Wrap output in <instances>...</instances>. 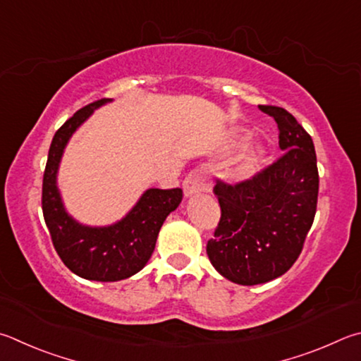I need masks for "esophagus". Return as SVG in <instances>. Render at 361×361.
<instances>
[{
	"label": "esophagus",
	"mask_w": 361,
	"mask_h": 361,
	"mask_svg": "<svg viewBox=\"0 0 361 361\" xmlns=\"http://www.w3.org/2000/svg\"><path fill=\"white\" fill-rule=\"evenodd\" d=\"M212 186L213 183L209 180L208 170L205 167H195L183 181V191H185L186 197H192V195L200 192H209Z\"/></svg>",
	"instance_id": "esophagus-1"
}]
</instances>
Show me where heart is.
I'll return each instance as SVG.
<instances>
[{
	"label": "heart",
	"instance_id": "1",
	"mask_svg": "<svg viewBox=\"0 0 361 361\" xmlns=\"http://www.w3.org/2000/svg\"><path fill=\"white\" fill-rule=\"evenodd\" d=\"M262 161V149L259 148H252L246 152L237 166V170H235V175H237L238 180H246L251 176L255 170H257L259 164Z\"/></svg>",
	"mask_w": 361,
	"mask_h": 361
}]
</instances>
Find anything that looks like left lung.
<instances>
[{"instance_id":"obj_1","label":"left lung","mask_w":361,"mask_h":361,"mask_svg":"<svg viewBox=\"0 0 361 361\" xmlns=\"http://www.w3.org/2000/svg\"><path fill=\"white\" fill-rule=\"evenodd\" d=\"M274 118L281 158L252 178L214 194L221 219L208 240L212 265L235 284H264L283 276L298 259L317 208L319 172L311 135L283 107L259 106Z\"/></svg>"}]
</instances>
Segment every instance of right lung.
<instances>
[{"mask_svg":"<svg viewBox=\"0 0 361 361\" xmlns=\"http://www.w3.org/2000/svg\"><path fill=\"white\" fill-rule=\"evenodd\" d=\"M110 101L88 104L56 130L42 180V213L58 255L77 276L102 283L126 279L147 265L164 221L183 199L180 188H152L121 221L107 227L83 226L68 214L56 186L63 152L71 135L93 110Z\"/></svg>","mask_w":361,"mask_h":361,"instance_id":"add662e5","label":"right lung"}]
</instances>
